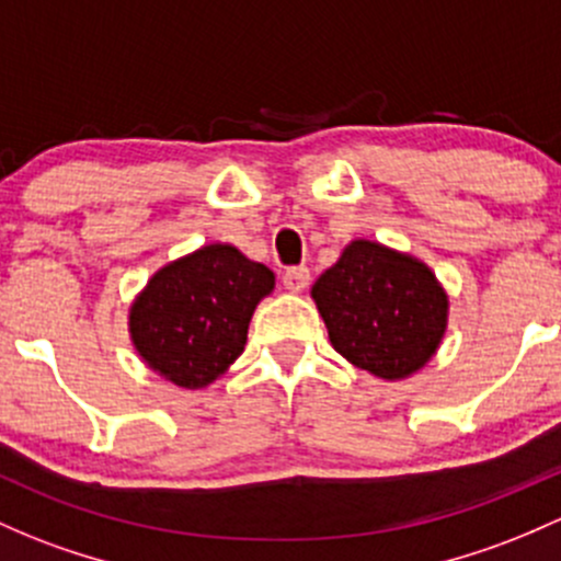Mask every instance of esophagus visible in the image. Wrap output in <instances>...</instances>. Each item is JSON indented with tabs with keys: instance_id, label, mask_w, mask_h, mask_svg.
I'll return each mask as SVG.
<instances>
[{
	"instance_id": "obj_1",
	"label": "esophagus",
	"mask_w": 561,
	"mask_h": 561,
	"mask_svg": "<svg viewBox=\"0 0 561 561\" xmlns=\"http://www.w3.org/2000/svg\"><path fill=\"white\" fill-rule=\"evenodd\" d=\"M282 282H285V287L290 293L306 290V285H309V268L306 265H293V268H287L282 274Z\"/></svg>"
}]
</instances>
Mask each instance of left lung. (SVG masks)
<instances>
[{
    "instance_id": "1",
    "label": "left lung",
    "mask_w": 561,
    "mask_h": 561,
    "mask_svg": "<svg viewBox=\"0 0 561 561\" xmlns=\"http://www.w3.org/2000/svg\"><path fill=\"white\" fill-rule=\"evenodd\" d=\"M330 344L357 368L394 381L438 352L449 296L433 271L379 241L355 239L311 287Z\"/></svg>"
}]
</instances>
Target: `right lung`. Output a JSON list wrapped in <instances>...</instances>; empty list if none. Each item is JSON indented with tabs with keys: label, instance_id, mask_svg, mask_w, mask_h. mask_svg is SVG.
<instances>
[{
	"label": "right lung",
	"instance_id": "right-lung-1",
	"mask_svg": "<svg viewBox=\"0 0 561 561\" xmlns=\"http://www.w3.org/2000/svg\"><path fill=\"white\" fill-rule=\"evenodd\" d=\"M274 271L233 244H206L150 276L128 311L134 350L176 387L202 389L244 352L255 306Z\"/></svg>",
	"mask_w": 561,
	"mask_h": 561
}]
</instances>
